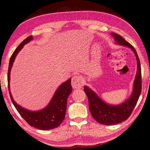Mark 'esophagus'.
Wrapping results in <instances>:
<instances>
[{"label":"esophagus","instance_id":"esophagus-1","mask_svg":"<svg viewBox=\"0 0 150 150\" xmlns=\"http://www.w3.org/2000/svg\"><path fill=\"white\" fill-rule=\"evenodd\" d=\"M82 84H83V81H82V79L80 76H73L71 80V86L73 88H79L82 86Z\"/></svg>","mask_w":150,"mask_h":150}]
</instances>
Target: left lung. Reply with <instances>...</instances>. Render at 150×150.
<instances>
[{"instance_id":"1","label":"left lung","mask_w":150,"mask_h":150,"mask_svg":"<svg viewBox=\"0 0 150 150\" xmlns=\"http://www.w3.org/2000/svg\"><path fill=\"white\" fill-rule=\"evenodd\" d=\"M110 34L114 37L116 43L119 45L127 47L134 52L137 59V71L131 96L119 105L107 103L103 100L94 91L87 86H84V90L88 99L91 114L97 122L103 125L118 124L127 120L135 107L142 89L141 67L136 50L119 34L114 32Z\"/></svg>"}]
</instances>
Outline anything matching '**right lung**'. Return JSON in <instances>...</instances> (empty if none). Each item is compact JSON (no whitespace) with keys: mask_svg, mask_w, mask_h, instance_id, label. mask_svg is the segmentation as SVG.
<instances>
[{"mask_svg":"<svg viewBox=\"0 0 150 150\" xmlns=\"http://www.w3.org/2000/svg\"><path fill=\"white\" fill-rule=\"evenodd\" d=\"M33 40L32 36L28 37L17 47L11 55L9 63L8 72V84L10 96L14 107L22 118L28 124L38 129L47 131L57 128L59 126L65 118L67 108V98L72 92L71 86V78L61 84L57 90L55 91L53 96L47 106L42 109L32 111L29 110L20 106L14 101L10 92V72L13 62L19 52L23 49L25 44L28 43Z\"/></svg>","mask_w":150,"mask_h":150,"instance_id":"1","label":"right lung"}]
</instances>
